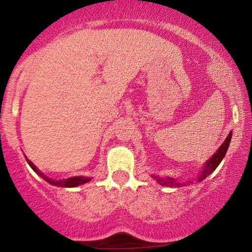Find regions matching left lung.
Listing matches in <instances>:
<instances>
[{
    "label": "left lung",
    "mask_w": 252,
    "mask_h": 252,
    "mask_svg": "<svg viewBox=\"0 0 252 252\" xmlns=\"http://www.w3.org/2000/svg\"><path fill=\"white\" fill-rule=\"evenodd\" d=\"M231 137H232V132H230V134L227 135L226 140H225L224 143L219 147V149L217 150L216 154H213L212 158L207 161L206 164L204 166V168H202V170L200 172V174H199L198 178H196V181L198 182L202 181L205 178H207V176H209L211 173H212L213 170L217 168V167H218V164L221 162V160L224 158L225 154H226L227 148H228V146H230V142H231ZM152 176L155 179L158 184L161 185V186L184 187V186H186V185L193 184V180L185 182V181L176 180V179L170 178V176H154V175H152Z\"/></svg>",
    "instance_id": "obj_1"
}]
</instances>
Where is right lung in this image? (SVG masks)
Listing matches in <instances>:
<instances>
[{
	"label": "right lung",
	"mask_w": 252,
	"mask_h": 252,
	"mask_svg": "<svg viewBox=\"0 0 252 252\" xmlns=\"http://www.w3.org/2000/svg\"><path fill=\"white\" fill-rule=\"evenodd\" d=\"M26 160H27L28 164H30V166L32 167V169H33L37 175H40L42 179H45V180L47 181L48 184L54 185V186H59V187H76V186H79V185L86 184V182H89L90 180H91V179L85 178V176H73V178L65 179V180H57V181L56 180H52V179L47 178V176L43 174V173L40 172V170L37 169L35 166H34V163L31 162V161L28 160L27 156H26Z\"/></svg>",
	"instance_id": "1"
}]
</instances>
